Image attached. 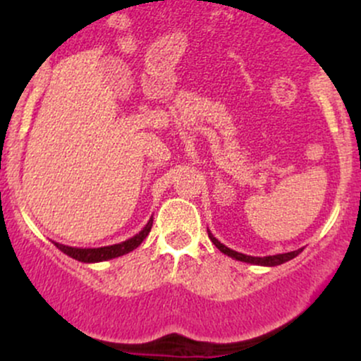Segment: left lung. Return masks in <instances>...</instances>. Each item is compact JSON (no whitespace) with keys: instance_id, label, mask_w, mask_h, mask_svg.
Instances as JSON below:
<instances>
[{"instance_id":"left-lung-1","label":"left lung","mask_w":361,"mask_h":361,"mask_svg":"<svg viewBox=\"0 0 361 361\" xmlns=\"http://www.w3.org/2000/svg\"><path fill=\"white\" fill-rule=\"evenodd\" d=\"M207 233H209L210 241H212L215 244V247H217V250H221L224 255L231 256V258H234V259H238V261H244V263L261 264V267H276V264H281V263H285V261L293 259L297 255H299V252H302V247H300V250H297V251L283 252V255L263 256V258H259V256H247V255H243V252H238V251H234V250H229V247H227V246H224L221 241H217V239L214 238L210 231H207Z\"/></svg>"}]
</instances>
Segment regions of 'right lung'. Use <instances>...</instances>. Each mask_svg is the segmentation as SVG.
<instances>
[{"mask_svg":"<svg viewBox=\"0 0 361 361\" xmlns=\"http://www.w3.org/2000/svg\"><path fill=\"white\" fill-rule=\"evenodd\" d=\"M152 227V217L149 219V222L146 224L142 231L139 234H135L134 238L127 239V241L114 244V246H103V247H71V246H64V244L54 243L57 246V250H61L64 255L71 256V258L82 261V263H98V261H106L111 258H118V256L127 255V252L134 251L135 247L139 246L144 239L147 238V234L151 233Z\"/></svg>","mask_w":361,"mask_h":361,"instance_id":"1","label":"right lung"}]
</instances>
